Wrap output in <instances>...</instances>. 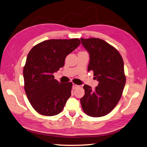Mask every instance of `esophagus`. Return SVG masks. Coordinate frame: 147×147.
Returning <instances> with one entry per match:
<instances>
[{"mask_svg":"<svg viewBox=\"0 0 147 147\" xmlns=\"http://www.w3.org/2000/svg\"><path fill=\"white\" fill-rule=\"evenodd\" d=\"M79 86H78V85H77V84H74V83H73V85H72V88H73V89H76L77 88H78Z\"/></svg>","mask_w":147,"mask_h":147,"instance_id":"34e87169","label":"esophagus"}]
</instances>
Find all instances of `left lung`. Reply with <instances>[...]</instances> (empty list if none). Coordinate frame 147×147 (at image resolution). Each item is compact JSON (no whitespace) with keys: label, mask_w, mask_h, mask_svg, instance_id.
<instances>
[{"label":"left lung","mask_w":147,"mask_h":147,"mask_svg":"<svg viewBox=\"0 0 147 147\" xmlns=\"http://www.w3.org/2000/svg\"><path fill=\"white\" fill-rule=\"evenodd\" d=\"M84 47L90 53L88 70L93 71L98 81L95 90L85 84L81 104L84 112L92 117H101L111 111L122 95L126 82L123 61L114 47L99 38H81Z\"/></svg>","instance_id":"8db88e82"}]
</instances>
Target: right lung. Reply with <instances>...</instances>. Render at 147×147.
<instances>
[{
    "label": "right lung",
    "mask_w": 147,
    "mask_h": 147,
    "mask_svg": "<svg viewBox=\"0 0 147 147\" xmlns=\"http://www.w3.org/2000/svg\"><path fill=\"white\" fill-rule=\"evenodd\" d=\"M80 43L77 38L49 40L29 52L23 70L24 90L32 107L40 115L59 114L70 97L72 82H59L53 74L64 66L66 57Z\"/></svg>",
    "instance_id": "1"
}]
</instances>
